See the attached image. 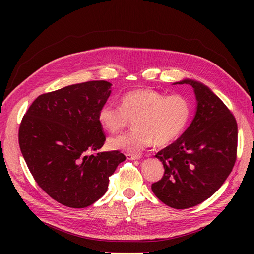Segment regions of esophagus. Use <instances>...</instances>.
Returning a JSON list of instances; mask_svg holds the SVG:
<instances>
[{"label": "esophagus", "mask_w": 254, "mask_h": 254, "mask_svg": "<svg viewBox=\"0 0 254 254\" xmlns=\"http://www.w3.org/2000/svg\"><path fill=\"white\" fill-rule=\"evenodd\" d=\"M125 156L128 160H137V159L141 158L140 155H135V153H126Z\"/></svg>", "instance_id": "34e87169"}]
</instances>
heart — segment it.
I'll use <instances>...</instances> for the list:
<instances>
[{
	"mask_svg": "<svg viewBox=\"0 0 254 254\" xmlns=\"http://www.w3.org/2000/svg\"><path fill=\"white\" fill-rule=\"evenodd\" d=\"M121 107L104 104L98 121L110 133L120 132L133 120L131 131L110 137L114 150L139 152L153 142L157 146L173 143L184 132L191 117L190 99L181 94L166 95L152 89H137L122 95Z\"/></svg>",
	"mask_w": 254,
	"mask_h": 254,
	"instance_id": "heart-1",
	"label": "heart"
}]
</instances>
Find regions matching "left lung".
<instances>
[{
  "instance_id": "left-lung-1",
  "label": "left lung",
  "mask_w": 254,
  "mask_h": 254,
  "mask_svg": "<svg viewBox=\"0 0 254 254\" xmlns=\"http://www.w3.org/2000/svg\"><path fill=\"white\" fill-rule=\"evenodd\" d=\"M176 83L194 89L197 111L179 139L156 155L165 171L151 190L166 205L182 210L210 198L232 172L237 123L228 107L202 83L191 79Z\"/></svg>"
}]
</instances>
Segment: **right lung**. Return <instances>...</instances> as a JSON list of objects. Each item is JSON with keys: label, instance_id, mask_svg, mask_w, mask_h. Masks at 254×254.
Segmentation results:
<instances>
[{"label": "right lung", "instance_id": "right-lung-1", "mask_svg": "<svg viewBox=\"0 0 254 254\" xmlns=\"http://www.w3.org/2000/svg\"><path fill=\"white\" fill-rule=\"evenodd\" d=\"M111 83L92 80L38 96L23 117L19 145L35 181L54 200L74 209L94 203L126 157L102 148L106 135L98 110Z\"/></svg>", "mask_w": 254, "mask_h": 254}]
</instances>
